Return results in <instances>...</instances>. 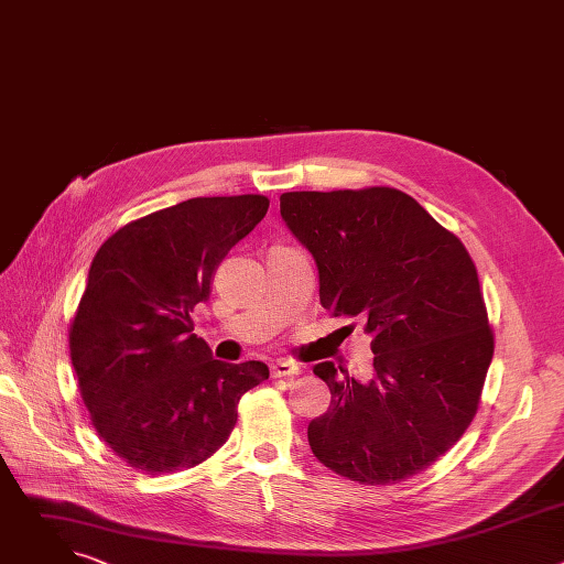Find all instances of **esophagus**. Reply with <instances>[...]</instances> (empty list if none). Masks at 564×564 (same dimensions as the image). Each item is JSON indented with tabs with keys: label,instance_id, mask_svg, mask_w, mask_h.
<instances>
[{
	"label": "esophagus",
	"instance_id": "34e87169",
	"mask_svg": "<svg viewBox=\"0 0 564 564\" xmlns=\"http://www.w3.org/2000/svg\"><path fill=\"white\" fill-rule=\"evenodd\" d=\"M301 372V368L296 366V364H292V361H276V364H272V368H270V375L274 377V379H279V377H294V375H299Z\"/></svg>",
	"mask_w": 564,
	"mask_h": 564
}]
</instances>
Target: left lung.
<instances>
[{
    "mask_svg": "<svg viewBox=\"0 0 564 564\" xmlns=\"http://www.w3.org/2000/svg\"><path fill=\"white\" fill-rule=\"evenodd\" d=\"M281 216L318 268L333 316L361 318L375 375L337 377L310 422L314 457L359 485L406 481L437 462L473 422L494 359V328L462 240L392 187L288 192Z\"/></svg>",
    "mask_w": 564,
    "mask_h": 564,
    "instance_id": "left-lung-1",
    "label": "left lung"
}]
</instances>
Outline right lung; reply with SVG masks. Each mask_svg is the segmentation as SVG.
Segmentation results:
<instances>
[{"label": "right lung", "mask_w": 564, "mask_h": 564, "mask_svg": "<svg viewBox=\"0 0 564 564\" xmlns=\"http://www.w3.org/2000/svg\"><path fill=\"white\" fill-rule=\"evenodd\" d=\"M268 207L261 194L189 198L127 223L96 252L70 364L94 429L131 468L203 464L227 442L238 399L270 377L263 361L214 359L192 333L214 270Z\"/></svg>", "instance_id": "1"}]
</instances>
